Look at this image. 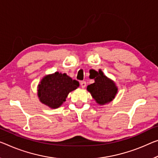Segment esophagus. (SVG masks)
<instances>
[{"label": "esophagus", "instance_id": "esophagus-1", "mask_svg": "<svg viewBox=\"0 0 158 158\" xmlns=\"http://www.w3.org/2000/svg\"><path fill=\"white\" fill-rule=\"evenodd\" d=\"M81 85L82 87V88H85V86H86V82L85 81H82L81 82Z\"/></svg>", "mask_w": 158, "mask_h": 158}]
</instances>
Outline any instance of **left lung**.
I'll use <instances>...</instances> for the list:
<instances>
[{"label": "left lung", "mask_w": 158, "mask_h": 158, "mask_svg": "<svg viewBox=\"0 0 158 158\" xmlns=\"http://www.w3.org/2000/svg\"><path fill=\"white\" fill-rule=\"evenodd\" d=\"M87 90L99 105H104L115 98L118 87L114 81L106 77L99 69L94 77V82L87 87Z\"/></svg>", "instance_id": "left-lung-1"}]
</instances>
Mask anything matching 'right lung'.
Here are the masks:
<instances>
[{"label":"right lung","instance_id":"add662e5","mask_svg":"<svg viewBox=\"0 0 158 158\" xmlns=\"http://www.w3.org/2000/svg\"><path fill=\"white\" fill-rule=\"evenodd\" d=\"M78 86V82L65 73L56 71L42 77L37 86V96L41 103L51 109H57Z\"/></svg>","mask_w":158,"mask_h":158}]
</instances>
